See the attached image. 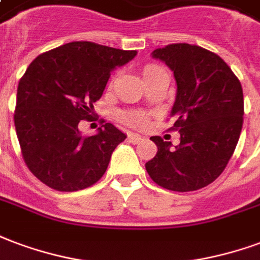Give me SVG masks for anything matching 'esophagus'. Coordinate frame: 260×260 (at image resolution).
I'll return each instance as SVG.
<instances>
[{
  "label": "esophagus",
  "mask_w": 260,
  "mask_h": 260,
  "mask_svg": "<svg viewBox=\"0 0 260 260\" xmlns=\"http://www.w3.org/2000/svg\"><path fill=\"white\" fill-rule=\"evenodd\" d=\"M129 140L132 142V143H139V142H142V140H143V136L138 135V134H131Z\"/></svg>",
  "instance_id": "obj_1"
}]
</instances>
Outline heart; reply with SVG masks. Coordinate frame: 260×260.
Masks as SVG:
<instances>
[{
  "mask_svg": "<svg viewBox=\"0 0 260 260\" xmlns=\"http://www.w3.org/2000/svg\"><path fill=\"white\" fill-rule=\"evenodd\" d=\"M161 67L158 66H154V64H149V66L145 67V70H143V74H149V73H153V71L155 70H159ZM125 120L128 121L129 124H134V125H139V126H142V125H145L146 122H147V117H146V114H143V113H138V111H135V113H128V114L125 115Z\"/></svg>",
  "mask_w": 260,
  "mask_h": 260,
  "instance_id": "1",
  "label": "heart"
}]
</instances>
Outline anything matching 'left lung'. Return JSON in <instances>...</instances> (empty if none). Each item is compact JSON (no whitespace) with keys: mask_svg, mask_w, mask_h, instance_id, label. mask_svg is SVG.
I'll return each mask as SVG.
<instances>
[{"mask_svg":"<svg viewBox=\"0 0 260 260\" xmlns=\"http://www.w3.org/2000/svg\"><path fill=\"white\" fill-rule=\"evenodd\" d=\"M151 56L174 71L178 88L171 117L180 143L172 147L159 136L150 138L158 150L146 171L164 189H203L222 174L240 139L241 84L222 57L197 45L172 44Z\"/></svg>","mask_w":260,"mask_h":260,"instance_id":"left-lung-1","label":"left lung"}]
</instances>
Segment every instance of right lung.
<instances>
[{
	"instance_id": "1",
	"label": "right lung",
	"mask_w": 260,
	"mask_h": 260,
	"mask_svg": "<svg viewBox=\"0 0 260 260\" xmlns=\"http://www.w3.org/2000/svg\"><path fill=\"white\" fill-rule=\"evenodd\" d=\"M93 42L64 44L37 56L17 86L15 128L24 162L42 183L59 191L89 187L105 175L126 135L107 122L81 136L110 73L136 56Z\"/></svg>"
}]
</instances>
